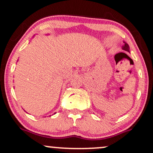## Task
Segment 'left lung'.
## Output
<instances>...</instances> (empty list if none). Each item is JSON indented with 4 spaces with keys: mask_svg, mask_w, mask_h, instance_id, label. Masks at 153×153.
Here are the masks:
<instances>
[{
    "mask_svg": "<svg viewBox=\"0 0 153 153\" xmlns=\"http://www.w3.org/2000/svg\"><path fill=\"white\" fill-rule=\"evenodd\" d=\"M125 44H124V45L123 46V50H125V51H127V52H129V45H127V43L124 42Z\"/></svg>",
    "mask_w": 153,
    "mask_h": 153,
    "instance_id": "8db88e82",
    "label": "left lung"
}]
</instances>
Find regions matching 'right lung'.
I'll return each instance as SVG.
<instances>
[{
    "label": "right lung",
    "mask_w": 153,
    "mask_h": 153,
    "mask_svg": "<svg viewBox=\"0 0 153 153\" xmlns=\"http://www.w3.org/2000/svg\"><path fill=\"white\" fill-rule=\"evenodd\" d=\"M54 114H55V113H54Z\"/></svg>",
    "instance_id": "1"
}]
</instances>
